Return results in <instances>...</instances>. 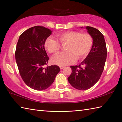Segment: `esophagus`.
Wrapping results in <instances>:
<instances>
[{"label": "esophagus", "mask_w": 122, "mask_h": 122, "mask_svg": "<svg viewBox=\"0 0 122 122\" xmlns=\"http://www.w3.org/2000/svg\"><path fill=\"white\" fill-rule=\"evenodd\" d=\"M60 69H62L64 68V66H60Z\"/></svg>", "instance_id": "34e87169"}]
</instances>
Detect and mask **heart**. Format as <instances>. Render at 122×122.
Wrapping results in <instances>:
<instances>
[{
    "label": "heart",
    "instance_id": "b5f03b06",
    "mask_svg": "<svg viewBox=\"0 0 122 122\" xmlns=\"http://www.w3.org/2000/svg\"><path fill=\"white\" fill-rule=\"evenodd\" d=\"M56 40L51 37L46 39L45 47L51 54H56L60 48V45H66V51L57 54L52 58L53 62L58 66H63L73 63L75 60L84 59L89 53L93 41L92 36L86 33L76 31H67L56 36Z\"/></svg>",
    "mask_w": 122,
    "mask_h": 122
}]
</instances>
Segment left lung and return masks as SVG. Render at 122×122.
Returning a JSON list of instances; mask_svg holds the SVG:
<instances>
[{
	"label": "left lung",
	"mask_w": 122,
	"mask_h": 122,
	"mask_svg": "<svg viewBox=\"0 0 122 122\" xmlns=\"http://www.w3.org/2000/svg\"><path fill=\"white\" fill-rule=\"evenodd\" d=\"M85 28L93 40L92 49L80 65L71 66V74L68 77L71 86L80 90H87L98 82L104 69L107 54L106 41L101 32L92 27Z\"/></svg>",
	"instance_id": "obj_1"
}]
</instances>
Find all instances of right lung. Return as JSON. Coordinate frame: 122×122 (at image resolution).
Masks as SVG:
<instances>
[{"instance_id":"1","label":"right lung","mask_w":122,"mask_h":122,"mask_svg":"<svg viewBox=\"0 0 122 122\" xmlns=\"http://www.w3.org/2000/svg\"><path fill=\"white\" fill-rule=\"evenodd\" d=\"M51 32L43 26L32 27L20 35L16 45L15 56L19 73L26 85L33 89H46L60 71L56 65L45 67L49 57L44 45Z\"/></svg>"}]
</instances>
